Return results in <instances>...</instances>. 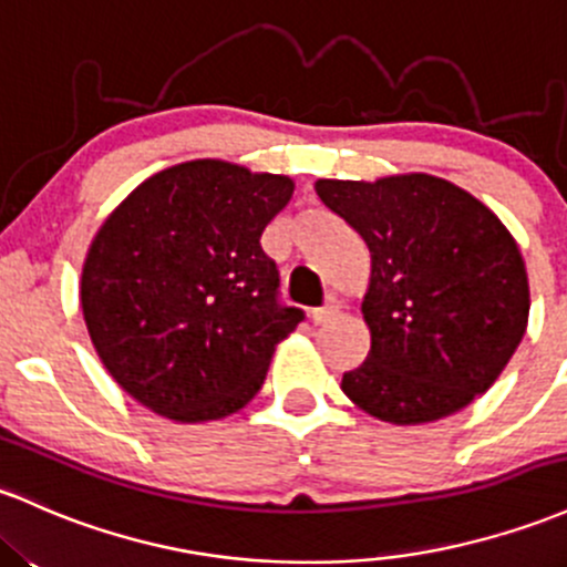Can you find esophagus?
Here are the masks:
<instances>
[{"instance_id": "34e87169", "label": "esophagus", "mask_w": 567, "mask_h": 567, "mask_svg": "<svg viewBox=\"0 0 567 567\" xmlns=\"http://www.w3.org/2000/svg\"><path fill=\"white\" fill-rule=\"evenodd\" d=\"M336 315H339V307H336V303H326V307H317V309H312V322L315 326H326V322H331V320H336Z\"/></svg>"}]
</instances>
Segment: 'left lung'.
I'll list each match as a JSON object with an SVG mask.
<instances>
[{"label":"left lung","instance_id":"1","mask_svg":"<svg viewBox=\"0 0 567 567\" xmlns=\"http://www.w3.org/2000/svg\"><path fill=\"white\" fill-rule=\"evenodd\" d=\"M315 190L371 252V350L341 379L347 398L422 425L487 393L530 312L525 260L493 209L433 174L317 179Z\"/></svg>","mask_w":567,"mask_h":567}]
</instances>
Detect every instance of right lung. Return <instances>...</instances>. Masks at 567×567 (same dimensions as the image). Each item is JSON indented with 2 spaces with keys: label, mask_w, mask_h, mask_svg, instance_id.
I'll list each match as a JSON object with an SVG mask.
<instances>
[{
  "label": "right lung",
  "mask_w": 567,
  "mask_h": 567,
  "mask_svg": "<svg viewBox=\"0 0 567 567\" xmlns=\"http://www.w3.org/2000/svg\"><path fill=\"white\" fill-rule=\"evenodd\" d=\"M293 179L202 158L153 174L93 236L80 303L112 379L151 412H239L303 312L279 303L264 228Z\"/></svg>",
  "instance_id": "add662e5"
}]
</instances>
